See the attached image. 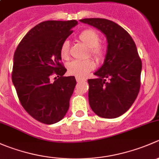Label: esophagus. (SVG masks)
<instances>
[{"label":"esophagus","mask_w":159,"mask_h":159,"mask_svg":"<svg viewBox=\"0 0 159 159\" xmlns=\"http://www.w3.org/2000/svg\"><path fill=\"white\" fill-rule=\"evenodd\" d=\"M76 81H77V82H80V81H85V79H84V78H78V77H76Z\"/></svg>","instance_id":"esophagus-1"}]
</instances>
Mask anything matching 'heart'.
Here are the masks:
<instances>
[{
    "instance_id": "heart-1",
    "label": "heart",
    "mask_w": 159,
    "mask_h": 159,
    "mask_svg": "<svg viewBox=\"0 0 159 159\" xmlns=\"http://www.w3.org/2000/svg\"><path fill=\"white\" fill-rule=\"evenodd\" d=\"M78 39L89 48L88 56L91 55L98 61L105 58L106 54V48L103 44L99 42L100 35L96 30L90 28L82 30L78 35ZM60 55L64 60L69 59L70 42L68 40H65L62 42L60 48ZM94 68L95 64L91 59L89 58L82 61H72L67 65L68 73L78 78H84L87 76L88 74Z\"/></svg>"
}]
</instances>
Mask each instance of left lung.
I'll use <instances>...</instances> for the list:
<instances>
[{
	"label": "left lung",
	"instance_id": "8db88e82",
	"mask_svg": "<svg viewBox=\"0 0 159 159\" xmlns=\"http://www.w3.org/2000/svg\"><path fill=\"white\" fill-rule=\"evenodd\" d=\"M80 21L97 28L108 41L104 65L94 74L98 78L88 80L90 106L102 118H118L131 108L140 90L142 60L135 43L122 27L110 20Z\"/></svg>",
	"mask_w": 159,
	"mask_h": 159
}]
</instances>
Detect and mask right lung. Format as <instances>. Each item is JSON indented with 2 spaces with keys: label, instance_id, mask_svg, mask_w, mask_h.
I'll list each match as a JSON object with an SVG mask.
<instances>
[{
  "label": "right lung",
  "instance_id": "obj_1",
  "mask_svg": "<svg viewBox=\"0 0 159 159\" xmlns=\"http://www.w3.org/2000/svg\"><path fill=\"white\" fill-rule=\"evenodd\" d=\"M76 20H47L27 33L14 54L11 78L22 107L37 121L54 124L65 117L76 85L60 55L62 42L73 32ZM55 75L51 83V76Z\"/></svg>",
  "mask_w": 159,
  "mask_h": 159
}]
</instances>
